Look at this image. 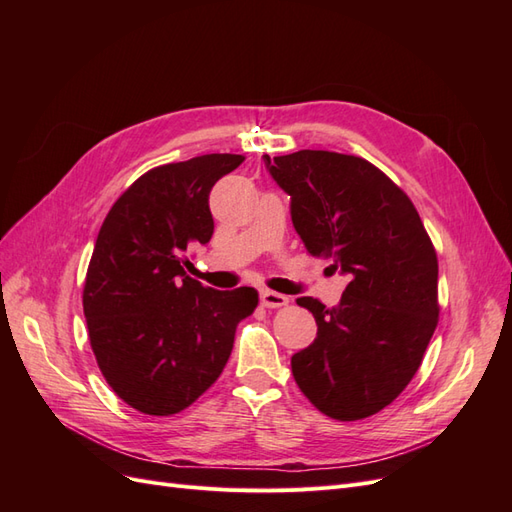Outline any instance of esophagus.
Returning a JSON list of instances; mask_svg holds the SVG:
<instances>
[{
	"mask_svg": "<svg viewBox=\"0 0 512 512\" xmlns=\"http://www.w3.org/2000/svg\"><path fill=\"white\" fill-rule=\"evenodd\" d=\"M260 303L265 307H282L288 303V297L280 292H273V290H260Z\"/></svg>",
	"mask_w": 512,
	"mask_h": 512,
	"instance_id": "esophagus-1",
	"label": "esophagus"
}]
</instances>
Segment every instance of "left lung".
Instances as JSON below:
<instances>
[{"instance_id": "1", "label": "left lung", "mask_w": 512, "mask_h": 512, "mask_svg": "<svg viewBox=\"0 0 512 512\" xmlns=\"http://www.w3.org/2000/svg\"><path fill=\"white\" fill-rule=\"evenodd\" d=\"M290 196L305 250L348 275L335 307L301 297L314 344L292 354V376L337 421H359L406 389L438 324V258L412 200L363 158L303 149L262 156Z\"/></svg>"}]
</instances>
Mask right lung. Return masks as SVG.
Masks as SVG:
<instances>
[{"label": "right lung", "mask_w": 512, "mask_h": 512, "mask_svg": "<svg viewBox=\"0 0 512 512\" xmlns=\"http://www.w3.org/2000/svg\"><path fill=\"white\" fill-rule=\"evenodd\" d=\"M243 162L207 153L149 170L108 211L89 260L83 312L108 386L138 412L177 414L220 378L254 288L192 280L185 252L209 243V192Z\"/></svg>", "instance_id": "right-lung-1"}]
</instances>
